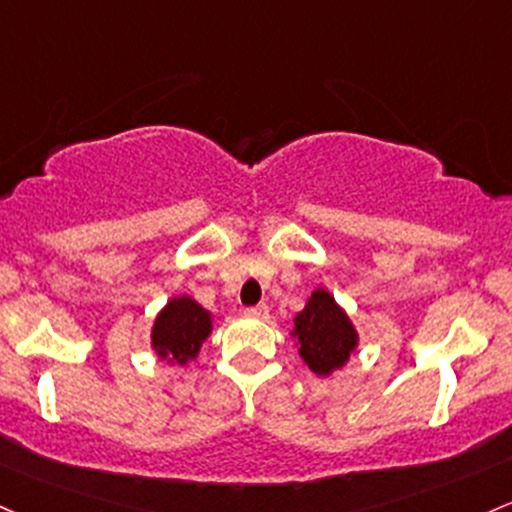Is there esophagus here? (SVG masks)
<instances>
[{
  "label": "esophagus",
  "instance_id": "1",
  "mask_svg": "<svg viewBox=\"0 0 512 512\" xmlns=\"http://www.w3.org/2000/svg\"><path fill=\"white\" fill-rule=\"evenodd\" d=\"M245 316L247 318H257V320H265L269 316V308L265 306V303H257V306H250L245 308Z\"/></svg>",
  "mask_w": 512,
  "mask_h": 512
}]
</instances>
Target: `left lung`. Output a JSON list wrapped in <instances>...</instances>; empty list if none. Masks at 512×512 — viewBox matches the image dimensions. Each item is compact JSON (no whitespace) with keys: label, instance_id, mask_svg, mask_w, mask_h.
<instances>
[{"label":"left lung","instance_id":"8db88e82","mask_svg":"<svg viewBox=\"0 0 512 512\" xmlns=\"http://www.w3.org/2000/svg\"><path fill=\"white\" fill-rule=\"evenodd\" d=\"M291 335L299 340L301 359L318 376H330L345 367L359 340L350 316L325 289L313 291L303 311L296 313Z\"/></svg>","mask_w":512,"mask_h":512}]
</instances>
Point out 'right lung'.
<instances>
[{
    "instance_id": "obj_1",
    "label": "right lung",
    "mask_w": 512,
    "mask_h": 512,
    "mask_svg": "<svg viewBox=\"0 0 512 512\" xmlns=\"http://www.w3.org/2000/svg\"><path fill=\"white\" fill-rule=\"evenodd\" d=\"M211 335V313L192 296H174L157 313L153 323V350L170 364H187L196 359L201 342Z\"/></svg>"
}]
</instances>
